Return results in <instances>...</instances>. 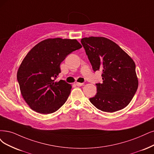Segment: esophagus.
<instances>
[{
    "label": "esophagus",
    "instance_id": "obj_1",
    "mask_svg": "<svg viewBox=\"0 0 154 154\" xmlns=\"http://www.w3.org/2000/svg\"><path fill=\"white\" fill-rule=\"evenodd\" d=\"M76 85L77 86H82L84 85L83 83H81V82H76Z\"/></svg>",
    "mask_w": 154,
    "mask_h": 154
}]
</instances>
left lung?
I'll list each match as a JSON object with an SVG mask.
<instances>
[{
	"mask_svg": "<svg viewBox=\"0 0 154 154\" xmlns=\"http://www.w3.org/2000/svg\"><path fill=\"white\" fill-rule=\"evenodd\" d=\"M94 72L103 71L101 84L89 100L98 109L114 112L129 105L138 89V79L133 60L111 40L89 37L81 41Z\"/></svg>",
	"mask_w": 154,
	"mask_h": 154,
	"instance_id": "obj_1",
	"label": "left lung"
}]
</instances>
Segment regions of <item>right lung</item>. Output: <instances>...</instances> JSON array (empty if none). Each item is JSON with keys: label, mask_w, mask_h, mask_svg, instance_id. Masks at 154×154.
<instances>
[{"label": "right lung", "mask_w": 154, "mask_h": 154, "mask_svg": "<svg viewBox=\"0 0 154 154\" xmlns=\"http://www.w3.org/2000/svg\"><path fill=\"white\" fill-rule=\"evenodd\" d=\"M81 48L76 39L49 38L27 53L17 72V79L23 98L32 110L49 114L65 103L72 85L55 79L66 56Z\"/></svg>", "instance_id": "obj_1"}]
</instances>
